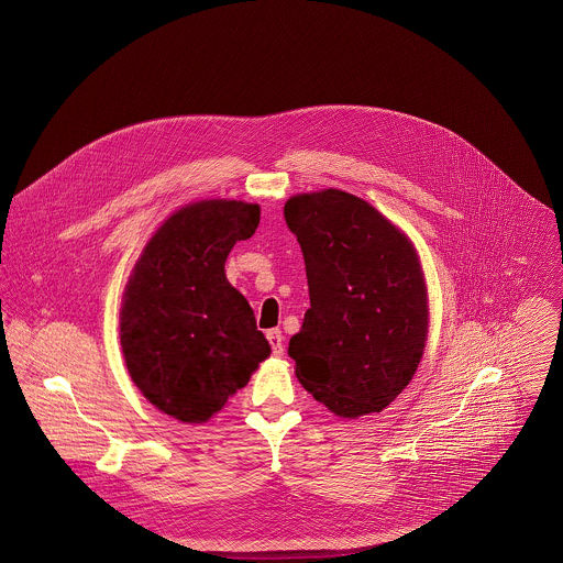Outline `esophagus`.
Returning a JSON list of instances; mask_svg holds the SVG:
<instances>
[{
    "label": "esophagus",
    "mask_w": 563,
    "mask_h": 563,
    "mask_svg": "<svg viewBox=\"0 0 563 563\" xmlns=\"http://www.w3.org/2000/svg\"><path fill=\"white\" fill-rule=\"evenodd\" d=\"M266 340L271 342L273 355L282 357V355H284V333H282L279 329H268V331H266Z\"/></svg>",
    "instance_id": "1"
}]
</instances>
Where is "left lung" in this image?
Wrapping results in <instances>:
<instances>
[{
  "label": "left lung",
  "mask_w": 563,
  "mask_h": 563,
  "mask_svg": "<svg viewBox=\"0 0 563 563\" xmlns=\"http://www.w3.org/2000/svg\"><path fill=\"white\" fill-rule=\"evenodd\" d=\"M306 260L310 310L288 355L301 386L340 418L382 411L411 382L427 342V286L413 244L344 190L284 206Z\"/></svg>",
  "instance_id": "8db88e82"
}]
</instances>
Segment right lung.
<instances>
[{
	"label": "right lung",
	"instance_id": "1",
	"mask_svg": "<svg viewBox=\"0 0 563 563\" xmlns=\"http://www.w3.org/2000/svg\"><path fill=\"white\" fill-rule=\"evenodd\" d=\"M257 223V203H190L162 223L125 286L121 349L130 377L181 422H206L271 355L249 301L225 277L230 251Z\"/></svg>",
	"mask_w": 563,
	"mask_h": 563
}]
</instances>
